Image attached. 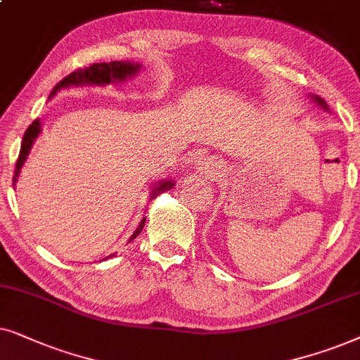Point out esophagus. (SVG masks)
I'll return each mask as SVG.
<instances>
[{
  "label": "esophagus",
  "mask_w": 360,
  "mask_h": 360,
  "mask_svg": "<svg viewBox=\"0 0 360 360\" xmlns=\"http://www.w3.org/2000/svg\"><path fill=\"white\" fill-rule=\"evenodd\" d=\"M198 171L207 179H217L222 174V166L215 158H204L202 161H199Z\"/></svg>",
  "instance_id": "1"
}]
</instances>
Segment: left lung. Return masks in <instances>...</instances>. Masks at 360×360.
<instances>
[{
	"label": "left lung",
	"instance_id": "1",
	"mask_svg": "<svg viewBox=\"0 0 360 360\" xmlns=\"http://www.w3.org/2000/svg\"><path fill=\"white\" fill-rule=\"evenodd\" d=\"M311 100H313V102L318 105V107L321 108V110H324V112H329V107H328V103L324 102L323 98L321 97H318V95H311Z\"/></svg>",
	"mask_w": 360,
	"mask_h": 360
}]
</instances>
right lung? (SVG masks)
I'll use <instances>...</instances> for the list:
<instances>
[{
    "label": "right lung",
    "instance_id": "right-lung-1",
    "mask_svg": "<svg viewBox=\"0 0 360 360\" xmlns=\"http://www.w3.org/2000/svg\"><path fill=\"white\" fill-rule=\"evenodd\" d=\"M141 64L138 62H130V60H113V62H102V64H92L90 67H85V69H79L75 72H72L70 75H67L65 79H62L59 84L56 85L54 90H52L49 98L54 97V95L59 92L62 89H70V87H84V85H95V87H107L110 84H123L127 80H130L135 77L138 72L141 70ZM41 120H34L30 124L26 133H24L22 143H21V151H19V158L16 161V169H14V177H13V186L18 183V176L21 172V167L24 162H26L27 156H30L31 148L34 145V141L37 140V136L41 135ZM174 186V181L172 179H165L160 181V183L155 184V188L151 189L150 193V200L155 199L158 194H161L162 191H169ZM145 220L146 217L141 219L140 225H138L133 236L130 237V243L131 240L140 236L143 227H145ZM115 255V253H113ZM110 255V257H113ZM107 260V258H103Z\"/></svg>",
    "mask_w": 360,
    "mask_h": 360
}]
</instances>
